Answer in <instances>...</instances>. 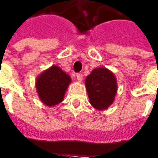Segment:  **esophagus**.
I'll return each mask as SVG.
<instances>
[{"instance_id":"1","label":"esophagus","mask_w":158,"mask_h":158,"mask_svg":"<svg viewBox=\"0 0 158 158\" xmlns=\"http://www.w3.org/2000/svg\"><path fill=\"white\" fill-rule=\"evenodd\" d=\"M76 77H77V79H78V81L79 82H81L82 80H83V75H82L81 73H77Z\"/></svg>"}]
</instances>
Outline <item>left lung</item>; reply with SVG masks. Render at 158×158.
Returning a JSON list of instances; mask_svg holds the SVG:
<instances>
[{
  "instance_id": "1",
  "label": "left lung",
  "mask_w": 158,
  "mask_h": 158,
  "mask_svg": "<svg viewBox=\"0 0 158 158\" xmlns=\"http://www.w3.org/2000/svg\"><path fill=\"white\" fill-rule=\"evenodd\" d=\"M90 103L97 110H106L113 103L117 92L114 75L106 68H97L86 78Z\"/></svg>"
}]
</instances>
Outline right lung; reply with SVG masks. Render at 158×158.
I'll use <instances>...</instances> for the list:
<instances>
[{
  "label": "right lung",
  "mask_w": 158,
  "mask_h": 158,
  "mask_svg": "<svg viewBox=\"0 0 158 158\" xmlns=\"http://www.w3.org/2000/svg\"><path fill=\"white\" fill-rule=\"evenodd\" d=\"M70 81V76L57 66L44 71L36 80L37 92L42 102L48 106L61 102Z\"/></svg>",
  "instance_id": "right-lung-1"
}]
</instances>
